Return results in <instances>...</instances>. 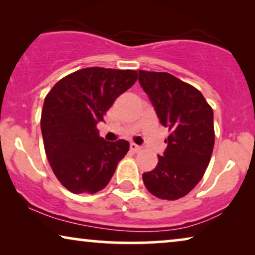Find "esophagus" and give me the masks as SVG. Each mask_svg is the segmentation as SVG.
<instances>
[{
  "label": "esophagus",
  "instance_id": "esophagus-1",
  "mask_svg": "<svg viewBox=\"0 0 255 255\" xmlns=\"http://www.w3.org/2000/svg\"><path fill=\"white\" fill-rule=\"evenodd\" d=\"M130 149L133 153H138L141 149V147H140V146H138L137 144H134V142H131V144H130Z\"/></svg>",
  "mask_w": 255,
  "mask_h": 255
}]
</instances>
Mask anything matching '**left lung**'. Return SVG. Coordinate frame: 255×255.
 <instances>
[{
    "instance_id": "8db88e82",
    "label": "left lung",
    "mask_w": 255,
    "mask_h": 255,
    "mask_svg": "<svg viewBox=\"0 0 255 255\" xmlns=\"http://www.w3.org/2000/svg\"><path fill=\"white\" fill-rule=\"evenodd\" d=\"M139 82L169 131L165 153L142 181L155 197L179 200L196 187L210 162L214 111L200 90L169 73L139 71Z\"/></svg>"
}]
</instances>
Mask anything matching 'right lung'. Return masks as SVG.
<instances>
[{"instance_id":"1","label":"right lung","mask_w":255,"mask_h":255,"mask_svg":"<svg viewBox=\"0 0 255 255\" xmlns=\"http://www.w3.org/2000/svg\"><path fill=\"white\" fill-rule=\"evenodd\" d=\"M137 78L132 69L82 68L59 80L45 97L40 118L45 153L71 193L102 190L128 153V141H106L96 125Z\"/></svg>"}]
</instances>
